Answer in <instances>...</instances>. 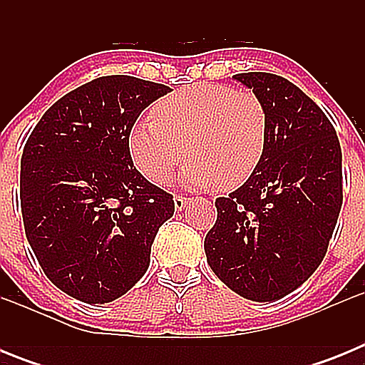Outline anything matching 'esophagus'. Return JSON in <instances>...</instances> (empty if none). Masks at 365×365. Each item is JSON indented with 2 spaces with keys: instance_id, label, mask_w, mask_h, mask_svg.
<instances>
[{
  "instance_id": "34e87169",
  "label": "esophagus",
  "mask_w": 365,
  "mask_h": 365,
  "mask_svg": "<svg viewBox=\"0 0 365 365\" xmlns=\"http://www.w3.org/2000/svg\"><path fill=\"white\" fill-rule=\"evenodd\" d=\"M173 202H175V210H182L186 205L190 202L188 197H182V195H177L175 199H173Z\"/></svg>"
}]
</instances>
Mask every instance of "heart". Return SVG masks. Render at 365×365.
<instances>
[{
	"mask_svg": "<svg viewBox=\"0 0 365 365\" xmlns=\"http://www.w3.org/2000/svg\"><path fill=\"white\" fill-rule=\"evenodd\" d=\"M267 148V113L252 91L192 83L153 106V118L130 133L137 170L153 185L170 182L188 155L182 185L232 192L259 168Z\"/></svg>",
	"mask_w": 365,
	"mask_h": 365,
	"instance_id": "obj_1",
	"label": "heart"
}]
</instances>
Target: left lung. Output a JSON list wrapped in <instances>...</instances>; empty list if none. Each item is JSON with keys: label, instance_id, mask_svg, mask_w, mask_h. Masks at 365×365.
Here are the masks:
<instances>
[{"label": "left lung", "instance_id": "left-lung-1", "mask_svg": "<svg viewBox=\"0 0 365 365\" xmlns=\"http://www.w3.org/2000/svg\"><path fill=\"white\" fill-rule=\"evenodd\" d=\"M267 113L263 160L243 186L215 201L205 237L208 265L252 302L291 294L320 267L341 208V150L324 111L294 83L241 73Z\"/></svg>", "mask_w": 365, "mask_h": 365}]
</instances>
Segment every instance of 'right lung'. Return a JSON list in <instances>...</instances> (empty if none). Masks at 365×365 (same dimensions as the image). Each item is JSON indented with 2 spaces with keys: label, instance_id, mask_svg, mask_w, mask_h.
I'll return each mask as SVG.
<instances>
[{
  "label": "right lung",
  "instance_id": "obj_1",
  "mask_svg": "<svg viewBox=\"0 0 365 365\" xmlns=\"http://www.w3.org/2000/svg\"><path fill=\"white\" fill-rule=\"evenodd\" d=\"M172 89L113 74L54 102L21 155L25 235L45 276L83 303L120 298L150 267L173 195L133 166L138 115Z\"/></svg>",
  "mask_w": 365,
  "mask_h": 365
}]
</instances>
